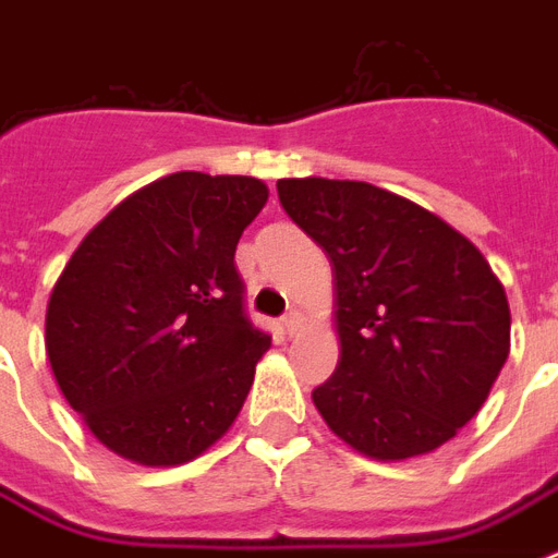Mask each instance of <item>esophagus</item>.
<instances>
[{"mask_svg": "<svg viewBox=\"0 0 558 558\" xmlns=\"http://www.w3.org/2000/svg\"><path fill=\"white\" fill-rule=\"evenodd\" d=\"M280 324H283V330H287L289 336H292V332H295L298 327H301V313H298V310H289V313L283 315V318H280Z\"/></svg>", "mask_w": 558, "mask_h": 558, "instance_id": "34e87169", "label": "esophagus"}]
</instances>
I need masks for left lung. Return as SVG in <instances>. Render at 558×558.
I'll use <instances>...</instances> for the list:
<instances>
[{
  "label": "left lung",
  "mask_w": 558,
  "mask_h": 558,
  "mask_svg": "<svg viewBox=\"0 0 558 558\" xmlns=\"http://www.w3.org/2000/svg\"><path fill=\"white\" fill-rule=\"evenodd\" d=\"M278 199L336 280L339 367L313 390L327 425L376 460L451 440L510 356V304L484 254L367 182L280 179Z\"/></svg>",
  "instance_id": "left-lung-1"
}]
</instances>
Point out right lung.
Here are the masks:
<instances>
[{"mask_svg":"<svg viewBox=\"0 0 558 558\" xmlns=\"http://www.w3.org/2000/svg\"><path fill=\"white\" fill-rule=\"evenodd\" d=\"M266 199L260 179L173 173L109 210L65 263L48 362L121 458L177 466L240 414L271 336L245 315L234 252Z\"/></svg>","mask_w":558,"mask_h":558,"instance_id":"add662e5","label":"right lung"}]
</instances>
